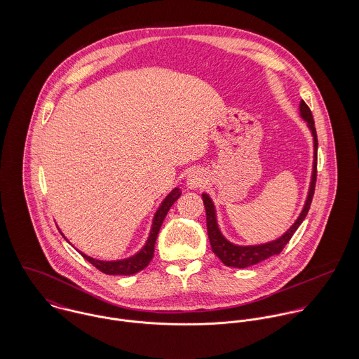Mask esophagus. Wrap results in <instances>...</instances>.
I'll return each mask as SVG.
<instances>
[{"instance_id":"esophagus-1","label":"esophagus","mask_w":359,"mask_h":359,"mask_svg":"<svg viewBox=\"0 0 359 359\" xmlns=\"http://www.w3.org/2000/svg\"><path fill=\"white\" fill-rule=\"evenodd\" d=\"M205 182V174L201 170H195L192 172H189L188 178H187V187L189 189H196L203 187Z\"/></svg>"}]
</instances>
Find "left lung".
<instances>
[{"label":"left lung","instance_id":"8db88e82","mask_svg":"<svg viewBox=\"0 0 359 359\" xmlns=\"http://www.w3.org/2000/svg\"><path fill=\"white\" fill-rule=\"evenodd\" d=\"M300 116L307 121L308 128L312 133L313 137V167H312V175H311V185L308 191L307 201L302 214L296 219V222L285 232L279 239L264 243V245H256V246H238L226 241L217 224V217H215V208L207 194H203V203L205 208V219H207V233L211 245V250L215 256L218 257L226 266H233V268H246L250 265L258 264L269 257L279 255L283 248L289 243L297 228L302 225L304 218L307 217L309 205L313 198V191H315V182H316V152H318V138H316V130H315V123L312 113L304 101L300 102Z\"/></svg>","mask_w":359,"mask_h":359}]
</instances>
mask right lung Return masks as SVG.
<instances>
[{"instance_id":"right-lung-1","label":"right lung","mask_w":359,"mask_h":359,"mask_svg":"<svg viewBox=\"0 0 359 359\" xmlns=\"http://www.w3.org/2000/svg\"><path fill=\"white\" fill-rule=\"evenodd\" d=\"M181 194H182L181 189L175 188L163 201V203L160 205L158 210L154 214V224H152L149 238H148L145 246L135 256L128 257L124 259H117V261H101V259H95L93 257L87 256L81 252H80V255L84 257L88 262H91L97 269H100L101 272L107 273V275H134V273L142 271L145 266H148V264L154 258V243H156L160 226H161L170 207L174 205V202L181 196Z\"/></svg>"}]
</instances>
